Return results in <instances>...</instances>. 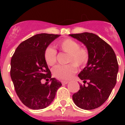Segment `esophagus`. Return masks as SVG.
<instances>
[{
	"mask_svg": "<svg viewBox=\"0 0 125 125\" xmlns=\"http://www.w3.org/2000/svg\"><path fill=\"white\" fill-rule=\"evenodd\" d=\"M68 81H62V83L63 85H65V84H67V83H68Z\"/></svg>",
	"mask_w": 125,
	"mask_h": 125,
	"instance_id": "34e87169",
	"label": "esophagus"
}]
</instances>
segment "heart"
I'll list each match as a JSON object with an SVG mask.
<instances>
[{
    "instance_id": "obj_1",
    "label": "heart",
    "mask_w": 125,
    "mask_h": 125,
    "mask_svg": "<svg viewBox=\"0 0 125 125\" xmlns=\"http://www.w3.org/2000/svg\"><path fill=\"white\" fill-rule=\"evenodd\" d=\"M56 47L62 52L67 54V63L65 65H57L52 69V74L59 80H68L76 72V66L83 68L89 62V54L87 49L80 47V44L71 38H65L59 41ZM44 59L49 66H53L57 62V51L51 47H47L43 53Z\"/></svg>"
}]
</instances>
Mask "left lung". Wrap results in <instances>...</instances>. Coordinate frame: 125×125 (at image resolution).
<instances>
[{"label": "left lung", "mask_w": 125, "mask_h": 125, "mask_svg": "<svg viewBox=\"0 0 125 125\" xmlns=\"http://www.w3.org/2000/svg\"><path fill=\"white\" fill-rule=\"evenodd\" d=\"M69 36L83 43L89 54L87 66L78 74L83 84L73 94V100L80 108H97L108 99L116 83L119 65L115 54L110 45L96 34L83 32Z\"/></svg>", "instance_id": "1"}]
</instances>
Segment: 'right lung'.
I'll return each instance as SVG.
<instances>
[{
    "instance_id": "right-lung-1",
    "label": "right lung",
    "mask_w": 125,
    "mask_h": 125,
    "mask_svg": "<svg viewBox=\"0 0 125 125\" xmlns=\"http://www.w3.org/2000/svg\"><path fill=\"white\" fill-rule=\"evenodd\" d=\"M58 34H36L20 43L11 59L10 76L21 101L32 110L45 108L51 104L62 83L51 78L44 59L45 49L58 38ZM42 79L51 83L42 84Z\"/></svg>"
}]
</instances>
